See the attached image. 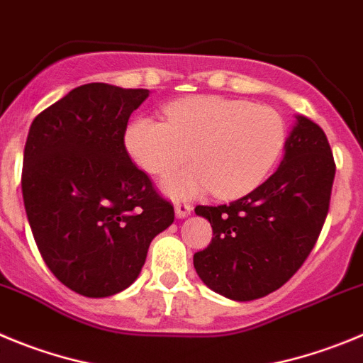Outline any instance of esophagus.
<instances>
[{
  "instance_id": "1",
  "label": "esophagus",
  "mask_w": 363,
  "mask_h": 363,
  "mask_svg": "<svg viewBox=\"0 0 363 363\" xmlns=\"http://www.w3.org/2000/svg\"><path fill=\"white\" fill-rule=\"evenodd\" d=\"M191 204H188V202H175V215H177L179 218H184L188 217L189 213H191Z\"/></svg>"
}]
</instances>
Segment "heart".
Here are the masks:
<instances>
[{
  "label": "heart",
  "instance_id": "heart-1",
  "mask_svg": "<svg viewBox=\"0 0 363 363\" xmlns=\"http://www.w3.org/2000/svg\"><path fill=\"white\" fill-rule=\"evenodd\" d=\"M164 121L139 117L128 126L130 157L150 175H168L191 159L195 166L172 175L175 197L211 188L217 197H237L264 181L286 143L277 110L224 97H189L166 106Z\"/></svg>",
  "mask_w": 363,
  "mask_h": 363
}]
</instances>
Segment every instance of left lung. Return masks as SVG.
<instances>
[{"label":"left lung","mask_w":363,"mask_h":363,"mask_svg":"<svg viewBox=\"0 0 363 363\" xmlns=\"http://www.w3.org/2000/svg\"><path fill=\"white\" fill-rule=\"evenodd\" d=\"M277 172L251 194L197 206L210 220V246L194 255L206 286L231 300L269 295L295 275L315 247L331 201L336 164L324 130L296 117Z\"/></svg>","instance_id":"left-lung-1"}]
</instances>
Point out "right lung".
I'll list each match as a JSON object with an SVG mask.
<instances>
[{"instance_id":"1","label":"right lung","mask_w":363,"mask_h":363,"mask_svg":"<svg viewBox=\"0 0 363 363\" xmlns=\"http://www.w3.org/2000/svg\"><path fill=\"white\" fill-rule=\"evenodd\" d=\"M146 88L88 83L38 113L23 155L21 189L38 250L61 284L110 296L139 277L174 204L132 162L125 133Z\"/></svg>"}]
</instances>
